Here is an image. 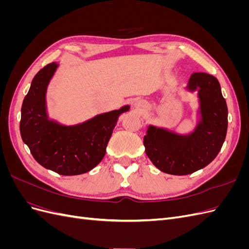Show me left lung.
I'll return each instance as SVG.
<instances>
[{"instance_id":"1","label":"left lung","mask_w":249,"mask_h":249,"mask_svg":"<svg viewBox=\"0 0 249 249\" xmlns=\"http://www.w3.org/2000/svg\"><path fill=\"white\" fill-rule=\"evenodd\" d=\"M187 89H198L201 119L194 131L178 135L149 125L143 139L149 160L173 176L190 175L206 167L220 152L228 131V106L218 80L206 72H195Z\"/></svg>"}]
</instances>
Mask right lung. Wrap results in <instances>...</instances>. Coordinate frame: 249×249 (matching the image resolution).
Listing matches in <instances>:
<instances>
[{"label":"right lung","instance_id":"1","mask_svg":"<svg viewBox=\"0 0 249 249\" xmlns=\"http://www.w3.org/2000/svg\"><path fill=\"white\" fill-rule=\"evenodd\" d=\"M59 64L52 62L32 80L21 106L19 130L34 159L44 168L62 176L82 175L94 168L106 147L124 106L74 125H62L49 119L46 93Z\"/></svg>","mask_w":249,"mask_h":249}]
</instances>
